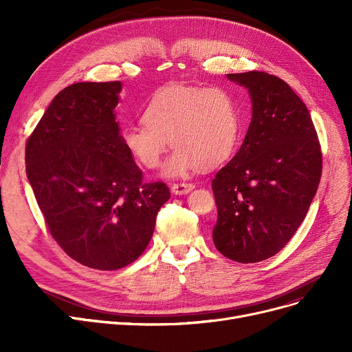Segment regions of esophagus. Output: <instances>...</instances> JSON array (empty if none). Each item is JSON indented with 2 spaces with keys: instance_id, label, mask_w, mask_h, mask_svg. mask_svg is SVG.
I'll use <instances>...</instances> for the list:
<instances>
[{
  "instance_id": "esophagus-1",
  "label": "esophagus",
  "mask_w": 352,
  "mask_h": 352,
  "mask_svg": "<svg viewBox=\"0 0 352 352\" xmlns=\"http://www.w3.org/2000/svg\"><path fill=\"white\" fill-rule=\"evenodd\" d=\"M192 190H194V184H188V182H179V184H173V186H171V191L175 195L188 194Z\"/></svg>"
}]
</instances>
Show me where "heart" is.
<instances>
[{"label":"heart","mask_w":352,"mask_h":352,"mask_svg":"<svg viewBox=\"0 0 352 352\" xmlns=\"http://www.w3.org/2000/svg\"><path fill=\"white\" fill-rule=\"evenodd\" d=\"M141 118L142 122L124 129L122 142L137 162L157 168L171 141L175 148L164 168L170 178L187 175L199 165L212 168L236 148L239 118L231 94L223 88L164 87L148 101Z\"/></svg>","instance_id":"b5f03b06"}]
</instances>
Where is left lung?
Segmentation results:
<instances>
[{"instance_id": "obj_1", "label": "left lung", "mask_w": 352, "mask_h": 352, "mask_svg": "<svg viewBox=\"0 0 352 352\" xmlns=\"http://www.w3.org/2000/svg\"><path fill=\"white\" fill-rule=\"evenodd\" d=\"M227 78L248 91L252 117L241 148L212 179V239L232 261L260 263L304 221L318 190L321 150L307 105L285 81L261 71Z\"/></svg>"}]
</instances>
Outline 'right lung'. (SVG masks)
<instances>
[{
	"mask_svg": "<svg viewBox=\"0 0 352 352\" xmlns=\"http://www.w3.org/2000/svg\"><path fill=\"white\" fill-rule=\"evenodd\" d=\"M121 89L120 81L68 85L25 146L27 178L51 235L74 260L104 271L144 252L171 195L164 182H142L122 142Z\"/></svg>",
	"mask_w": 352,
	"mask_h": 352,
	"instance_id": "add662e5",
	"label": "right lung"
}]
</instances>
